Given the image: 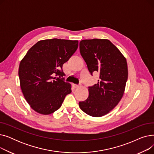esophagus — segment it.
Instances as JSON below:
<instances>
[{
    "label": "esophagus",
    "instance_id": "obj_1",
    "mask_svg": "<svg viewBox=\"0 0 154 154\" xmlns=\"http://www.w3.org/2000/svg\"><path fill=\"white\" fill-rule=\"evenodd\" d=\"M72 87H74V88H77L79 87V85H77V84H72Z\"/></svg>",
    "mask_w": 154,
    "mask_h": 154
}]
</instances>
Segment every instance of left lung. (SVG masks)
Returning a JSON list of instances; mask_svg holds the SVG:
<instances>
[{
  "mask_svg": "<svg viewBox=\"0 0 154 154\" xmlns=\"http://www.w3.org/2000/svg\"><path fill=\"white\" fill-rule=\"evenodd\" d=\"M79 47L91 74H100L98 83L88 87V98L79 102V107L87 114L100 117L114 109L122 98L128 78L127 60L108 39L82 40Z\"/></svg>",
  "mask_w": 154,
  "mask_h": 154,
  "instance_id": "obj_1",
  "label": "left lung"
}]
</instances>
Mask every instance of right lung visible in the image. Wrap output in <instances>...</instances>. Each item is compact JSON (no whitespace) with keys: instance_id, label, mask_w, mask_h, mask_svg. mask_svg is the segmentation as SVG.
<instances>
[{"instance_id":"add662e5","label":"right lung","mask_w":154,"mask_h":154,"mask_svg":"<svg viewBox=\"0 0 154 154\" xmlns=\"http://www.w3.org/2000/svg\"><path fill=\"white\" fill-rule=\"evenodd\" d=\"M78 44V40H40L21 60L19 68L21 90L30 107L38 114L49 115L55 112L72 92L71 84L60 77L65 75L63 64L77 51Z\"/></svg>"}]
</instances>
